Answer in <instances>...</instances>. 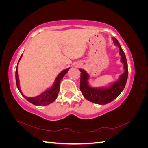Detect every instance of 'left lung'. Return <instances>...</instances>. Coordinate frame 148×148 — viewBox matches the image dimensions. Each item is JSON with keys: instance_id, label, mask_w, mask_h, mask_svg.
<instances>
[{"instance_id": "left-lung-1", "label": "left lung", "mask_w": 148, "mask_h": 148, "mask_svg": "<svg viewBox=\"0 0 148 148\" xmlns=\"http://www.w3.org/2000/svg\"><path fill=\"white\" fill-rule=\"evenodd\" d=\"M114 44L119 48V54L121 56V61L123 64L125 71L120 75L119 79L108 87H92L89 85V74L84 70L79 69L81 72L80 76V91L87 101L98 104H106L117 98L123 91L127 83L128 77V66L124 51L119 44L118 40L113 37Z\"/></svg>"}]
</instances>
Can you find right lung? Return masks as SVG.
<instances>
[{
  "instance_id": "1",
  "label": "right lung",
  "mask_w": 148,
  "mask_h": 148,
  "mask_svg": "<svg viewBox=\"0 0 148 148\" xmlns=\"http://www.w3.org/2000/svg\"><path fill=\"white\" fill-rule=\"evenodd\" d=\"M22 55L20 57L19 60L18 62H17V69L16 71V85L17 89L20 92V93L21 94L22 96H23L25 99L27 101H28L29 102H31V104L34 105H36V106H46V105H48L53 102L55 100L57 99V95H58L59 91V87H60V83H61V79L66 74L67 72H68L70 68L66 69L64 71L60 72L58 74V76L55 79V82L50 88L47 89L46 91L42 92V94L38 95V96L35 97H28L25 96V95L22 93L21 91V89H20L19 87V77H18V71H17V66H18L19 62L20 59H21Z\"/></svg>"
}]
</instances>
